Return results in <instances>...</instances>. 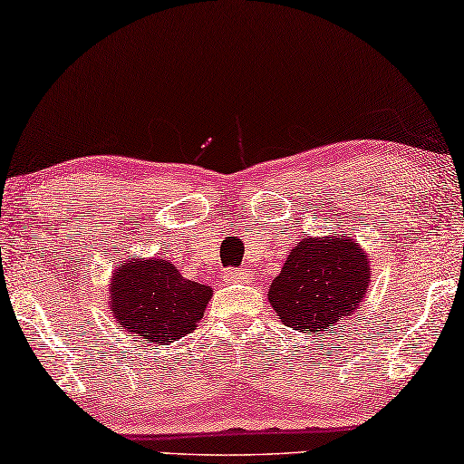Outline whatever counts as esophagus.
I'll return each mask as SVG.
<instances>
[{
  "label": "esophagus",
  "instance_id": "obj_1",
  "mask_svg": "<svg viewBox=\"0 0 464 464\" xmlns=\"http://www.w3.org/2000/svg\"><path fill=\"white\" fill-rule=\"evenodd\" d=\"M250 277L248 269H226L224 271V279L227 284H246Z\"/></svg>",
  "mask_w": 464,
  "mask_h": 464
}]
</instances>
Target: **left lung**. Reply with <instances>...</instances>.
I'll list each match as a JSON object with an SVG mask.
<instances>
[{
  "instance_id": "1",
  "label": "left lung",
  "mask_w": 464,
  "mask_h": 464,
  "mask_svg": "<svg viewBox=\"0 0 464 464\" xmlns=\"http://www.w3.org/2000/svg\"><path fill=\"white\" fill-rule=\"evenodd\" d=\"M370 282L368 256L352 237L298 242L279 276L269 302L285 326L321 335L358 308Z\"/></svg>"
}]
</instances>
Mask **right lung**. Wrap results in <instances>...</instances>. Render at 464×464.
Instances as JSON below:
<instances>
[{
  "instance_id": "obj_1",
  "label": "right lung",
  "mask_w": 464,
  "mask_h": 464,
  "mask_svg": "<svg viewBox=\"0 0 464 464\" xmlns=\"http://www.w3.org/2000/svg\"><path fill=\"white\" fill-rule=\"evenodd\" d=\"M211 287L185 279L162 259L119 265L111 284V308L119 324L151 345L177 341L203 318Z\"/></svg>"
}]
</instances>
